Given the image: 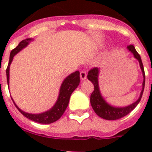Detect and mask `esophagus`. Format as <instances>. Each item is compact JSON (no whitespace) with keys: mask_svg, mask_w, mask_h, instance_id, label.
<instances>
[{"mask_svg":"<svg viewBox=\"0 0 152 152\" xmlns=\"http://www.w3.org/2000/svg\"><path fill=\"white\" fill-rule=\"evenodd\" d=\"M80 79H81L82 80H85V79L87 78V72H86L85 71H80Z\"/></svg>","mask_w":152,"mask_h":152,"instance_id":"34e87169","label":"esophagus"}]
</instances>
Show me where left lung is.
Returning a JSON list of instances; mask_svg holds the SVG:
<instances>
[{
    "label": "left lung",
    "instance_id": "obj_1",
    "mask_svg": "<svg viewBox=\"0 0 152 152\" xmlns=\"http://www.w3.org/2000/svg\"><path fill=\"white\" fill-rule=\"evenodd\" d=\"M127 49L129 52H131L133 54L134 57L139 61L140 68L142 69V75H143V83H142V90L140 94V96L138 99L137 101L133 103L131 105L126 107H114L110 106L107 103L103 98V96L100 94V91L99 89V85H98V75H99V68H93L88 72V78L91 80L94 86V89L91 95V104L93 110H94L96 114L100 117L103 118L107 120H116L119 119L122 117H124L125 116L128 115L131 111H132L135 108L138 103L140 102L141 98L142 96V94L144 91L145 82V75L144 67L142 64V59L139 56V54L135 50V47L133 45H129L127 46Z\"/></svg>",
    "mask_w": 152,
    "mask_h": 152
}]
</instances>
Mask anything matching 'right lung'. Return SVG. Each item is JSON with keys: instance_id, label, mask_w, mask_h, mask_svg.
Returning a JSON list of instances; mask_svg holds the SVG:
<instances>
[{"instance_id": "obj_1", "label": "right lung", "mask_w": 152, "mask_h": 152, "mask_svg": "<svg viewBox=\"0 0 152 152\" xmlns=\"http://www.w3.org/2000/svg\"><path fill=\"white\" fill-rule=\"evenodd\" d=\"M31 40H32V39H26L23 40V41H21L19 43V45L16 47L15 49H13L11 51V52H10L9 63H8L7 68L6 70L7 84H9L10 65L12 62L13 56H15L17 53H18L20 51L22 50L23 48H25L29 44V42ZM79 83H80V72L78 71H76L74 73L71 74L69 76H68L62 82L61 88H60L59 96H58L57 102L56 103L54 107H52L51 110H49L46 111L45 113H42L31 114L23 112L16 105L13 99H12V100H13V103L16 106L17 110L25 117L28 118V119H31V120H33L34 122H36V123H42V124H50V123L57 121L58 119H59L61 116H62L68 105L70 96L72 95V92L77 88V86L79 85Z\"/></svg>"}]
</instances>
